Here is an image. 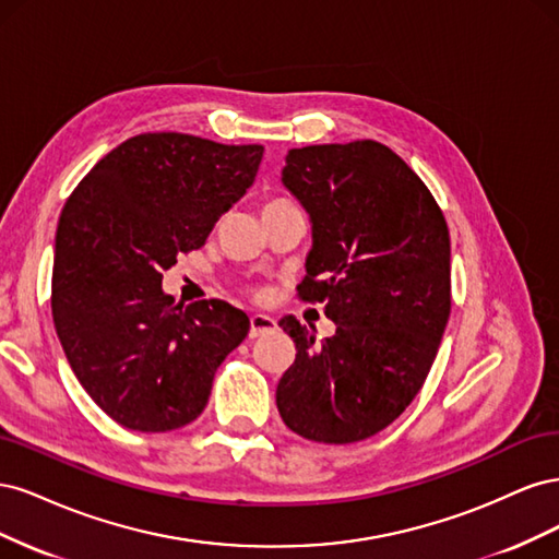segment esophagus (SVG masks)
Returning <instances> with one entry per match:
<instances>
[{"label": "esophagus", "instance_id": "esophagus-1", "mask_svg": "<svg viewBox=\"0 0 559 559\" xmlns=\"http://www.w3.org/2000/svg\"><path fill=\"white\" fill-rule=\"evenodd\" d=\"M277 329V321L270 317V314H251L249 317V335L251 337H259L265 335L270 331Z\"/></svg>", "mask_w": 559, "mask_h": 559}]
</instances>
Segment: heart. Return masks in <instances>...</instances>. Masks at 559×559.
<instances>
[{
  "instance_id": "b5f03b06",
  "label": "heart",
  "mask_w": 559,
  "mask_h": 559,
  "mask_svg": "<svg viewBox=\"0 0 559 559\" xmlns=\"http://www.w3.org/2000/svg\"><path fill=\"white\" fill-rule=\"evenodd\" d=\"M275 202H282V200H280V198H277V200H267L265 207H267V205H275Z\"/></svg>"
}]
</instances>
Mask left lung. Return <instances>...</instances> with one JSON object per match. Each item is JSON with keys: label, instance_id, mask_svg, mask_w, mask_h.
I'll return each mask as SVG.
<instances>
[{"label": "left lung", "instance_id": "1", "mask_svg": "<svg viewBox=\"0 0 559 559\" xmlns=\"http://www.w3.org/2000/svg\"><path fill=\"white\" fill-rule=\"evenodd\" d=\"M282 181L312 222L300 300L324 302L319 345L296 317L280 326L296 361L277 384L284 425L317 443L376 436L425 384L450 317L445 216L392 148L359 140L286 154Z\"/></svg>", "mask_w": 559, "mask_h": 559}]
</instances>
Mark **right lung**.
Listing matches in <instances>:
<instances>
[{
  "label": "right lung",
  "instance_id": "1",
  "mask_svg": "<svg viewBox=\"0 0 559 559\" xmlns=\"http://www.w3.org/2000/svg\"><path fill=\"white\" fill-rule=\"evenodd\" d=\"M261 158V144L144 132L97 160L67 198L53 324L81 386L126 429L193 421L216 368L249 333V317L226 300L175 306L160 284L247 193Z\"/></svg>",
  "mask_w": 559,
  "mask_h": 559
}]
</instances>
